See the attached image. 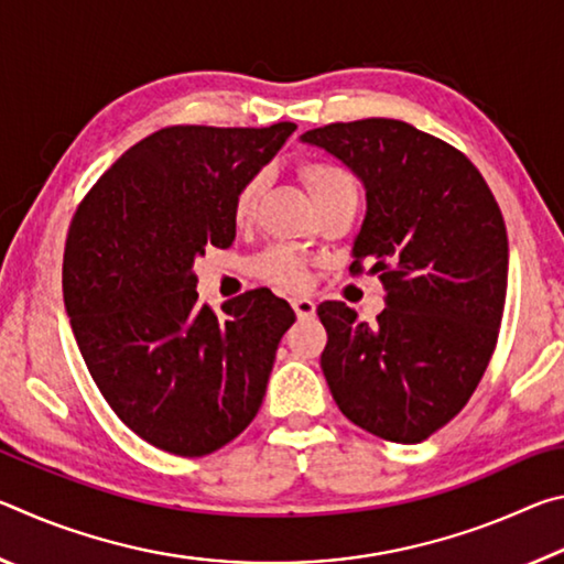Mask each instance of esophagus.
Returning <instances> with one entry per match:
<instances>
[{
	"mask_svg": "<svg viewBox=\"0 0 564 564\" xmlns=\"http://www.w3.org/2000/svg\"><path fill=\"white\" fill-rule=\"evenodd\" d=\"M291 305H293L295 316H299L301 321L316 316V303H313L311 299H293Z\"/></svg>",
	"mask_w": 564,
	"mask_h": 564,
	"instance_id": "34e87169",
	"label": "esophagus"
}]
</instances>
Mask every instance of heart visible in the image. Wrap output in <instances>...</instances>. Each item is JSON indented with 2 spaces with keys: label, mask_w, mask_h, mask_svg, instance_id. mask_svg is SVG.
Instances as JSON below:
<instances>
[{
  "label": "heart",
  "mask_w": 564,
  "mask_h": 564,
  "mask_svg": "<svg viewBox=\"0 0 564 564\" xmlns=\"http://www.w3.org/2000/svg\"><path fill=\"white\" fill-rule=\"evenodd\" d=\"M301 174L305 178V184H308L313 198H321L330 194V191L350 186L348 176L343 174L338 166L323 164V161H305L301 166ZM263 184H265V176L256 174L238 186L234 196V221L238 226H246L253 218ZM253 271L259 273L263 281L281 285V289H289V291L301 289L305 283V269L301 259L299 256H293L291 251H285V248H271V251L259 256V259L253 261Z\"/></svg>",
  "instance_id": "b5f03b06"
}]
</instances>
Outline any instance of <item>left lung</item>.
I'll list each match as a JSON object with an SVG mask.
<instances>
[{
	"label": "left lung",
	"instance_id": "obj_1",
	"mask_svg": "<svg viewBox=\"0 0 564 564\" xmlns=\"http://www.w3.org/2000/svg\"><path fill=\"white\" fill-rule=\"evenodd\" d=\"M301 141L366 188L350 271L368 263L386 285L376 326L340 301L318 305L333 400L383 441H425L465 408L498 343L508 293L500 206L470 159L405 121L328 123Z\"/></svg>",
	"mask_w": 564,
	"mask_h": 564
}]
</instances>
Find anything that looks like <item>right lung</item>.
Listing matches in <instances>:
<instances>
[{
  "label": "right lung",
  "instance_id": "1",
  "mask_svg": "<svg viewBox=\"0 0 564 564\" xmlns=\"http://www.w3.org/2000/svg\"><path fill=\"white\" fill-rule=\"evenodd\" d=\"M295 123L169 127L117 159L74 214L62 289L76 346L113 413L159 451L202 457L259 413L295 313L256 289L214 313L194 263L236 238L234 196Z\"/></svg>",
  "mask_w": 564,
  "mask_h": 564
}]
</instances>
